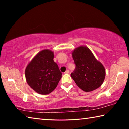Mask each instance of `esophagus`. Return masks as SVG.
Listing matches in <instances>:
<instances>
[{
	"mask_svg": "<svg viewBox=\"0 0 129 129\" xmlns=\"http://www.w3.org/2000/svg\"><path fill=\"white\" fill-rule=\"evenodd\" d=\"M64 73L65 74H68V73H69V70H67V71L64 72Z\"/></svg>",
	"mask_w": 129,
	"mask_h": 129,
	"instance_id": "esophagus-1",
	"label": "esophagus"
}]
</instances>
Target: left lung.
Wrapping results in <instances>:
<instances>
[{
    "instance_id": "8db88e82",
    "label": "left lung",
    "mask_w": 129,
    "mask_h": 129,
    "mask_svg": "<svg viewBox=\"0 0 129 129\" xmlns=\"http://www.w3.org/2000/svg\"><path fill=\"white\" fill-rule=\"evenodd\" d=\"M76 68L71 77L83 91L89 92L101 86L105 78L104 65L86 46L76 48L72 53Z\"/></svg>"
}]
</instances>
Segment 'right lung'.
Instances as JSON below:
<instances>
[{"label": "right lung", "mask_w": 129, "mask_h": 129, "mask_svg": "<svg viewBox=\"0 0 129 129\" xmlns=\"http://www.w3.org/2000/svg\"><path fill=\"white\" fill-rule=\"evenodd\" d=\"M54 53L49 49L39 52L27 65L26 81L30 88L40 94L51 93L57 86L62 73L53 61Z\"/></svg>", "instance_id": "obj_1"}]
</instances>
